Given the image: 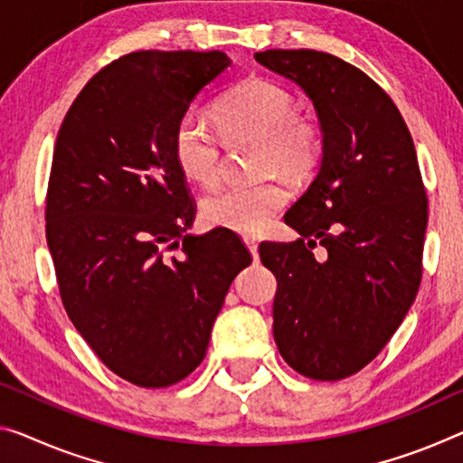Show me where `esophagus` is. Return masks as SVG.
<instances>
[{
	"instance_id": "obj_1",
	"label": "esophagus",
	"mask_w": 463,
	"mask_h": 463,
	"mask_svg": "<svg viewBox=\"0 0 463 463\" xmlns=\"http://www.w3.org/2000/svg\"><path fill=\"white\" fill-rule=\"evenodd\" d=\"M244 241H246L248 250H250V254L254 256V260H259V244H256V241H254L252 238H246Z\"/></svg>"
}]
</instances>
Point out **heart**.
<instances>
[{
    "label": "heart",
    "instance_id": "heart-1",
    "mask_svg": "<svg viewBox=\"0 0 463 463\" xmlns=\"http://www.w3.org/2000/svg\"><path fill=\"white\" fill-rule=\"evenodd\" d=\"M217 134L225 146H254V175H286L306 180L325 155V130L312 113L298 111L294 92L269 78L250 76L219 99L213 111ZM172 153L180 172L204 188L222 177V145L194 111L174 126ZM289 201L279 180L248 188H227L204 198L203 219L213 227L256 236L273 222Z\"/></svg>",
    "mask_w": 463,
    "mask_h": 463
}]
</instances>
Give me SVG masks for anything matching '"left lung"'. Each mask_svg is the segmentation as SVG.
Here are the masks:
<instances>
[{
    "mask_svg": "<svg viewBox=\"0 0 463 463\" xmlns=\"http://www.w3.org/2000/svg\"><path fill=\"white\" fill-rule=\"evenodd\" d=\"M254 58L300 84L325 130L321 172L286 213L300 240L259 246L277 277L273 337L296 373L339 381L381 354L420 288L429 198L414 140L352 63L315 49Z\"/></svg>",
    "mask_w": 463,
    "mask_h": 463,
    "instance_id": "8db88e82",
    "label": "left lung"
}]
</instances>
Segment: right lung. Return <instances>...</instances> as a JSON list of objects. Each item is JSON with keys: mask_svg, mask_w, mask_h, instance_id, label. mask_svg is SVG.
I'll return each mask as SVG.
<instances>
[{"mask_svg": "<svg viewBox=\"0 0 463 463\" xmlns=\"http://www.w3.org/2000/svg\"><path fill=\"white\" fill-rule=\"evenodd\" d=\"M230 63L223 52L122 55L84 84L55 140L45 236L61 304L132 385L169 387L201 364L252 262L230 230L188 236L196 204L172 153L175 122Z\"/></svg>", "mask_w": 463, "mask_h": 463, "instance_id": "obj_1", "label": "right lung"}]
</instances>
